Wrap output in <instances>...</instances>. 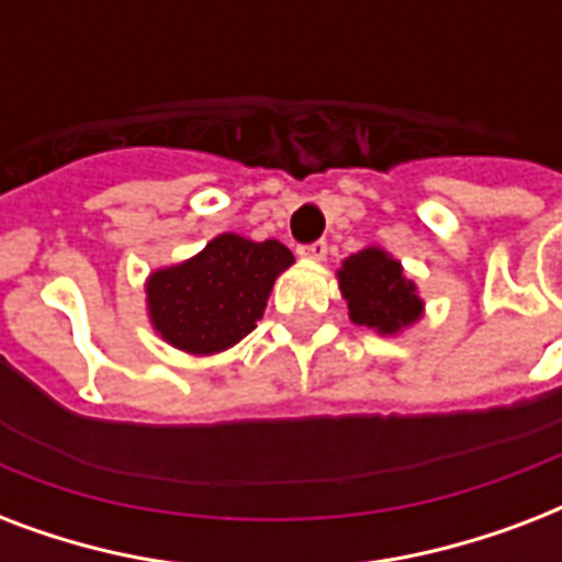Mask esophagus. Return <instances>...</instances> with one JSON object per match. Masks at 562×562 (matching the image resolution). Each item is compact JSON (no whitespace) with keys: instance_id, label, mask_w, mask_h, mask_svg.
Segmentation results:
<instances>
[{"instance_id":"34e87169","label":"esophagus","mask_w":562,"mask_h":562,"mask_svg":"<svg viewBox=\"0 0 562 562\" xmlns=\"http://www.w3.org/2000/svg\"><path fill=\"white\" fill-rule=\"evenodd\" d=\"M326 250H329V245H326L324 238H317V241H312V245L300 247V256H303V259H315V262H321V259L326 256Z\"/></svg>"}]
</instances>
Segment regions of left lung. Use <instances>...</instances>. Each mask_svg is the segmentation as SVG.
I'll return each instance as SVG.
<instances>
[{
	"instance_id": "left-lung-1",
	"label": "left lung",
	"mask_w": 562,
	"mask_h": 562,
	"mask_svg": "<svg viewBox=\"0 0 562 562\" xmlns=\"http://www.w3.org/2000/svg\"><path fill=\"white\" fill-rule=\"evenodd\" d=\"M341 291L350 317L359 326H370L375 333H396L419 317V297L414 282L402 277L396 259L368 247L350 256L341 268Z\"/></svg>"
}]
</instances>
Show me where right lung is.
Returning <instances> with one entry per match:
<instances>
[{"label":"right lung","instance_id":"add662e5","mask_svg":"<svg viewBox=\"0 0 562 562\" xmlns=\"http://www.w3.org/2000/svg\"><path fill=\"white\" fill-rule=\"evenodd\" d=\"M294 256L280 241L236 233L212 238L203 254L148 282V312L169 344L187 352H221L241 341L262 317L277 273Z\"/></svg>","mask_w":562,"mask_h":562}]
</instances>
